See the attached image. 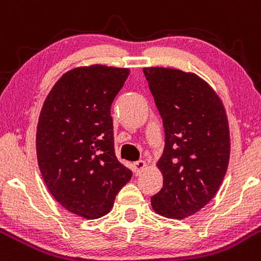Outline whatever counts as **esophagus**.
I'll use <instances>...</instances> for the list:
<instances>
[{
  "label": "esophagus",
  "instance_id": "1",
  "mask_svg": "<svg viewBox=\"0 0 261 261\" xmlns=\"http://www.w3.org/2000/svg\"><path fill=\"white\" fill-rule=\"evenodd\" d=\"M145 166H146V164H145L144 160H139L136 161V163H134V169H135L136 174H140V172L144 170Z\"/></svg>",
  "mask_w": 261,
  "mask_h": 261
}]
</instances>
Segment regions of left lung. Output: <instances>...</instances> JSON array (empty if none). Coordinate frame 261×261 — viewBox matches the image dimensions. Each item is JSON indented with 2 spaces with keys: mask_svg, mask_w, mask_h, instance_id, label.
Listing matches in <instances>:
<instances>
[{
  "mask_svg": "<svg viewBox=\"0 0 261 261\" xmlns=\"http://www.w3.org/2000/svg\"><path fill=\"white\" fill-rule=\"evenodd\" d=\"M144 75L165 133L158 161L164 185L151 197L152 209L165 218L184 219L215 196L226 174V114L215 91L195 73L145 67Z\"/></svg>",
  "mask_w": 261,
  "mask_h": 261,
  "instance_id": "1",
  "label": "left lung"
}]
</instances>
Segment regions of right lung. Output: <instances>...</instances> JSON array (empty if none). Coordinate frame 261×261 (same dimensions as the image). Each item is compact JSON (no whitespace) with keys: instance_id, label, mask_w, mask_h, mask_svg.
I'll list each match as a JSON object with an SVG mask.
<instances>
[{"instance_id":"add662e5","label":"right lung","mask_w":261,"mask_h":261,"mask_svg":"<svg viewBox=\"0 0 261 261\" xmlns=\"http://www.w3.org/2000/svg\"><path fill=\"white\" fill-rule=\"evenodd\" d=\"M128 68L92 65L68 71L46 97L36 134L46 186L66 210L85 219L108 214L133 171L115 155L111 105Z\"/></svg>"}]
</instances>
